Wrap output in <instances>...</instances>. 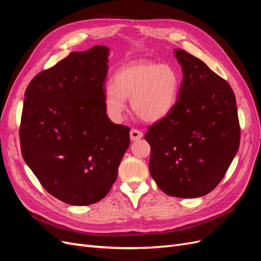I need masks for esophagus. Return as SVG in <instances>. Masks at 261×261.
Segmentation results:
<instances>
[{"label": "esophagus", "instance_id": "34e87169", "mask_svg": "<svg viewBox=\"0 0 261 261\" xmlns=\"http://www.w3.org/2000/svg\"><path fill=\"white\" fill-rule=\"evenodd\" d=\"M129 135H130L132 140H137V139H140L141 137H143V132L137 129V128H132Z\"/></svg>", "mask_w": 261, "mask_h": 261}]
</instances>
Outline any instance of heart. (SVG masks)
I'll list each match as a JSON object with an SVG mask.
<instances>
[{"mask_svg":"<svg viewBox=\"0 0 261 261\" xmlns=\"http://www.w3.org/2000/svg\"><path fill=\"white\" fill-rule=\"evenodd\" d=\"M180 77L170 64L152 61L128 63L116 70L113 84L105 89V109L113 122H120L130 99L134 113L146 122L167 116L178 97Z\"/></svg>","mask_w":261,"mask_h":261,"instance_id":"obj_1","label":"heart"}]
</instances>
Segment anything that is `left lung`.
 Masks as SVG:
<instances>
[{"label": "left lung", "mask_w": 261, "mask_h": 261, "mask_svg": "<svg viewBox=\"0 0 261 261\" xmlns=\"http://www.w3.org/2000/svg\"><path fill=\"white\" fill-rule=\"evenodd\" d=\"M183 82L170 113L149 126V171L163 193L196 198L215 189L238 152L241 127L228 83L202 61L175 49Z\"/></svg>", "instance_id": "left-lung-1"}]
</instances>
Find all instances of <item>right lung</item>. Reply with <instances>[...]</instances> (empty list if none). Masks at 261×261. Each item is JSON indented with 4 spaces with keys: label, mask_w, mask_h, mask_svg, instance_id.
Returning a JSON list of instances; mask_svg holds the SVG:
<instances>
[{
    "label": "right lung",
    "mask_w": 261,
    "mask_h": 261,
    "mask_svg": "<svg viewBox=\"0 0 261 261\" xmlns=\"http://www.w3.org/2000/svg\"><path fill=\"white\" fill-rule=\"evenodd\" d=\"M109 49L72 52L27 87L19 127L23 160L46 192L87 206L105 198L129 147V130L105 109Z\"/></svg>",
    "instance_id": "obj_1"
}]
</instances>
